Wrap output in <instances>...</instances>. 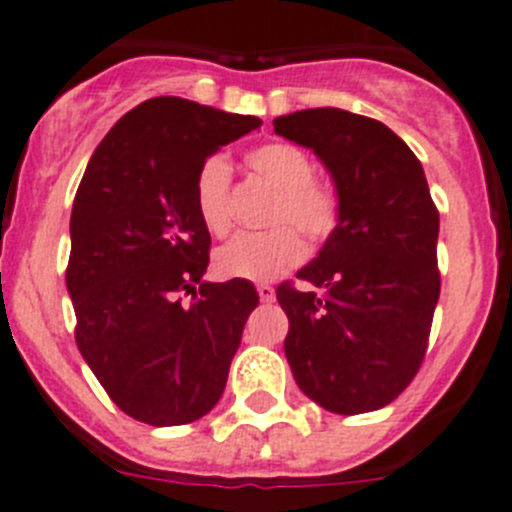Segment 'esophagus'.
Masks as SVG:
<instances>
[{"label":"esophagus","mask_w":512,"mask_h":512,"mask_svg":"<svg viewBox=\"0 0 512 512\" xmlns=\"http://www.w3.org/2000/svg\"><path fill=\"white\" fill-rule=\"evenodd\" d=\"M256 292H259L261 302H274V297H276V292L271 284H259V287H256Z\"/></svg>","instance_id":"1"}]
</instances>
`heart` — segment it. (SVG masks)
Segmentation results:
<instances>
[{"instance_id": "1", "label": "heart", "mask_w": 512, "mask_h": 512, "mask_svg": "<svg viewBox=\"0 0 512 512\" xmlns=\"http://www.w3.org/2000/svg\"><path fill=\"white\" fill-rule=\"evenodd\" d=\"M248 170L279 192L269 233H241L215 253V271L225 279L274 281L299 266L307 256L305 238L314 246L330 241L340 228L342 203L335 187L314 180V162L302 147L264 142L246 154ZM231 164L208 157L200 164L192 187L195 213L213 236L231 228ZM299 230L303 232L298 233Z\"/></svg>"}]
</instances>
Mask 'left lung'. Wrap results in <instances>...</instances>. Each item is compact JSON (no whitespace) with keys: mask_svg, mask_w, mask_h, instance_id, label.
Instances as JSON below:
<instances>
[{"mask_svg":"<svg viewBox=\"0 0 512 512\" xmlns=\"http://www.w3.org/2000/svg\"><path fill=\"white\" fill-rule=\"evenodd\" d=\"M274 131L314 149L342 203L337 233L297 274L309 289H276L294 381L332 414L383 409L424 363L442 287L421 162L386 124L342 109L279 116Z\"/></svg>","mask_w":512,"mask_h":512,"instance_id":"left-lung-1","label":"left lung"}]
</instances>
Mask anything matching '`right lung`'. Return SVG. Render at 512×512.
<instances>
[{
	"label": "right lung",
	"instance_id": "right-lung-1",
	"mask_svg": "<svg viewBox=\"0 0 512 512\" xmlns=\"http://www.w3.org/2000/svg\"><path fill=\"white\" fill-rule=\"evenodd\" d=\"M259 126L256 116L157 96L121 116L88 162L65 269L75 345L131 419L190 424L223 396L259 294L243 279L200 281L210 233L192 187L208 154Z\"/></svg>",
	"mask_w": 512,
	"mask_h": 512
}]
</instances>
